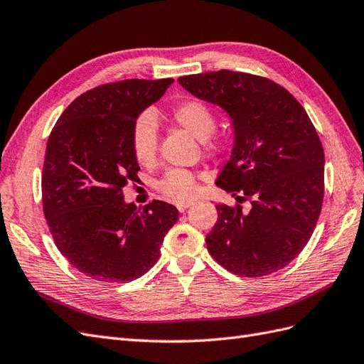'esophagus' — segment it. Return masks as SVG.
I'll return each mask as SVG.
<instances>
[{
    "mask_svg": "<svg viewBox=\"0 0 364 364\" xmlns=\"http://www.w3.org/2000/svg\"><path fill=\"white\" fill-rule=\"evenodd\" d=\"M191 205H194V202L193 200H186V202H179V203H176V206H178V209L181 213H183L186 208H190Z\"/></svg>",
    "mask_w": 364,
    "mask_h": 364,
    "instance_id": "obj_1",
    "label": "esophagus"
}]
</instances>
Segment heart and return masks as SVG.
I'll return each mask as SVG.
<instances>
[{
  "label": "heart",
  "instance_id": "1",
  "mask_svg": "<svg viewBox=\"0 0 364 364\" xmlns=\"http://www.w3.org/2000/svg\"><path fill=\"white\" fill-rule=\"evenodd\" d=\"M173 118L176 123L200 141L211 138L215 130V117L211 107L200 100H186L173 109ZM130 144L134 156L141 164L153 162L159 144V124L156 115L146 111L134 121L130 132ZM208 149H213L206 142ZM158 190L174 202H185L196 191V181L193 176L181 168H173L165 173L164 178L156 183Z\"/></svg>",
  "mask_w": 364,
  "mask_h": 364
}]
</instances>
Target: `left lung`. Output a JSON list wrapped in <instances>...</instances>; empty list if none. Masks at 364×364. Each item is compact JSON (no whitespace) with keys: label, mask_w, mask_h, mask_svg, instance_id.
Instances as JSON below:
<instances>
[{"label":"left lung","mask_w":364,"mask_h":364,"mask_svg":"<svg viewBox=\"0 0 364 364\" xmlns=\"http://www.w3.org/2000/svg\"><path fill=\"white\" fill-rule=\"evenodd\" d=\"M178 82L228 114L234 144L215 185L238 202L250 199L249 209L217 206L209 253L246 278L284 269L308 243L322 209L325 155L313 123L287 90L259 75L222 70Z\"/></svg>","instance_id":"obj_1"}]
</instances>
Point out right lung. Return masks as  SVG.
<instances>
[{
	"label": "right lung",
	"instance_id": "add662e5",
	"mask_svg": "<svg viewBox=\"0 0 364 364\" xmlns=\"http://www.w3.org/2000/svg\"><path fill=\"white\" fill-rule=\"evenodd\" d=\"M173 79L109 83L77 97L51 130L42 171L43 214L62 255L91 279L127 282L147 273L179 211L124 200L138 179L134 121Z\"/></svg>",
	"mask_w": 364,
	"mask_h": 364
}]
</instances>
